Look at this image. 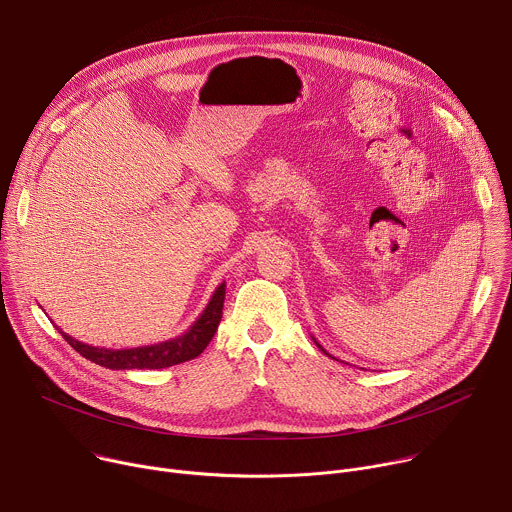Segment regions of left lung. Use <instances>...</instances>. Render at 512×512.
Segmentation results:
<instances>
[{
    "instance_id": "left-lung-1",
    "label": "left lung",
    "mask_w": 512,
    "mask_h": 512,
    "mask_svg": "<svg viewBox=\"0 0 512 512\" xmlns=\"http://www.w3.org/2000/svg\"><path fill=\"white\" fill-rule=\"evenodd\" d=\"M312 338H314V336H312ZM314 342H316V346H318V348H320V350H322V352H324V354H328V356H332V354H330V352H326V348H324V346H322V344H320V342H318V340H316V338H314ZM332 358H334V356H332Z\"/></svg>"
}]
</instances>
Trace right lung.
Here are the masks:
<instances>
[{
  "label": "right lung",
  "instance_id": "add662e5",
  "mask_svg": "<svg viewBox=\"0 0 512 512\" xmlns=\"http://www.w3.org/2000/svg\"><path fill=\"white\" fill-rule=\"evenodd\" d=\"M225 281L214 289L212 298L208 300L204 312L198 316V320L180 336L170 338L166 342L150 344V346H137V348H99L85 344L81 340H75L66 332L60 334L64 340L75 348L79 354H83L87 360L101 364L111 371H123V369H166L174 367V364L186 362L196 358L212 340L218 322L223 318V304H225Z\"/></svg>",
  "mask_w": 512,
  "mask_h": 512
}]
</instances>
